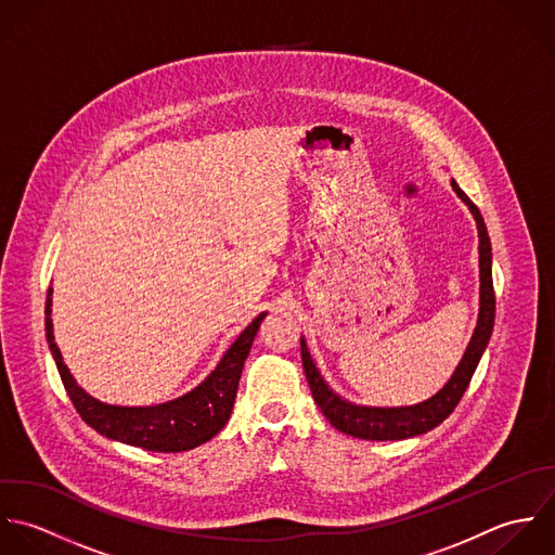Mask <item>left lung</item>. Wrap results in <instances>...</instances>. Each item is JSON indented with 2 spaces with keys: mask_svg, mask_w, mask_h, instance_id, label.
Returning a JSON list of instances; mask_svg holds the SVG:
<instances>
[{
  "mask_svg": "<svg viewBox=\"0 0 555 555\" xmlns=\"http://www.w3.org/2000/svg\"><path fill=\"white\" fill-rule=\"evenodd\" d=\"M454 193L467 204L472 210L476 227H478V253H480V313H478V324L476 331L472 334V340L454 369L452 377L442 390L431 397L425 403L412 405V408H390V410H379V408H358L351 405L343 399H338L333 390L326 386L322 379L320 371L315 369L311 353L307 349V343L300 340L302 349V364L305 373L313 392L315 403L324 412V416L331 421L334 429L360 438V440H373V442H388V440H405L414 438L421 434L431 431L443 423L452 410L459 405L463 392L469 386V379L478 366V360L489 343V336L493 331L495 322V292H493V279H491V242L485 221L480 217V210L474 206V202L459 189L456 182H452Z\"/></svg>",
  "mask_w": 555,
  "mask_h": 555,
  "instance_id": "8db88e82",
  "label": "left lung"
}]
</instances>
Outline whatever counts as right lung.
Wrapping results in <instances>:
<instances>
[{"mask_svg": "<svg viewBox=\"0 0 555 555\" xmlns=\"http://www.w3.org/2000/svg\"><path fill=\"white\" fill-rule=\"evenodd\" d=\"M44 315H47L44 326H47V340H49L51 353L55 358L62 384L75 410L79 412V416L105 438L130 443L137 448H145L152 452L191 450L195 446L212 440L221 431L235 403V392H237L244 360L250 351L253 338L263 320V313L257 315L235 338V343L227 349L219 366L206 377V382H202L189 395L169 403L152 405V408H117V405H105L92 399L90 395H86V390L77 386L68 366L64 364L62 351L53 336L51 289L47 294Z\"/></svg>", "mask_w": 555, "mask_h": 555, "instance_id": "1", "label": "right lung"}]
</instances>
